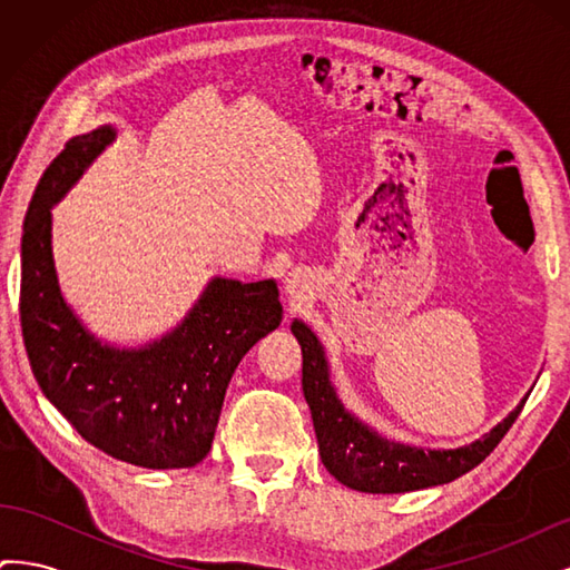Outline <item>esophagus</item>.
I'll return each mask as SVG.
<instances>
[{
  "mask_svg": "<svg viewBox=\"0 0 570 570\" xmlns=\"http://www.w3.org/2000/svg\"><path fill=\"white\" fill-rule=\"evenodd\" d=\"M287 292L292 295V299H295V302H302V299H304V292H306L304 281H302V278H297V275H292V278H287Z\"/></svg>",
  "mask_w": 570,
  "mask_h": 570,
  "instance_id": "34e87169",
  "label": "esophagus"
}]
</instances>
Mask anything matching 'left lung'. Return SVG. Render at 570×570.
<instances>
[{
    "mask_svg": "<svg viewBox=\"0 0 570 570\" xmlns=\"http://www.w3.org/2000/svg\"><path fill=\"white\" fill-rule=\"evenodd\" d=\"M292 333L302 344V390L312 409L321 461L342 485L358 492L396 494L444 485L485 461L509 433L525 400L497 423L485 438L459 450H421L385 440L342 406L331 383V368L312 327L292 321Z\"/></svg>",
    "mask_w": 570,
    "mask_h": 570,
    "instance_id": "obj_1",
    "label": "left lung"
}]
</instances>
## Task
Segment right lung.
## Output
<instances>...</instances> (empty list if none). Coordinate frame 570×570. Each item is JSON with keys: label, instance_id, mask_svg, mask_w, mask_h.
Instances as JSON below:
<instances>
[{"label": "right lung", "instance_id": "add662e5", "mask_svg": "<svg viewBox=\"0 0 570 570\" xmlns=\"http://www.w3.org/2000/svg\"><path fill=\"white\" fill-rule=\"evenodd\" d=\"M114 137L111 126L71 137L30 199L21 239L23 344L47 400L97 450L142 469H193L212 450L237 364L283 321L278 285L214 278L176 331L140 350L88 333L61 297L51 206Z\"/></svg>", "mask_w": 570, "mask_h": 570}]
</instances>
